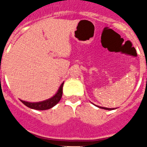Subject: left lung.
I'll use <instances>...</instances> for the list:
<instances>
[{
	"instance_id": "1",
	"label": "left lung",
	"mask_w": 147,
	"mask_h": 147,
	"mask_svg": "<svg viewBox=\"0 0 147 147\" xmlns=\"http://www.w3.org/2000/svg\"><path fill=\"white\" fill-rule=\"evenodd\" d=\"M98 107V106H97ZM100 107V108H102V109H105V110H111V108H107V107Z\"/></svg>"
}]
</instances>
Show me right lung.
<instances>
[{
    "mask_svg": "<svg viewBox=\"0 0 147 147\" xmlns=\"http://www.w3.org/2000/svg\"><path fill=\"white\" fill-rule=\"evenodd\" d=\"M63 84L62 83L61 86H60L59 89L58 90L57 93L53 97V98H49L48 100H43V101H41V102H36V103H31V102H27V101H24V100H21V102L25 105L26 107H30V108H32V109L35 110H40V111H42V110H47L49 109V108H52L53 107H54L56 104L59 103V101L60 100L62 96V87H63Z\"/></svg>",
    "mask_w": 147,
    "mask_h": 147,
    "instance_id": "right-lung-1",
    "label": "right lung"
}]
</instances>
